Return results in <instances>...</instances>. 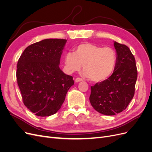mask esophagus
<instances>
[{
	"label": "esophagus",
	"mask_w": 152,
	"mask_h": 152,
	"mask_svg": "<svg viewBox=\"0 0 152 152\" xmlns=\"http://www.w3.org/2000/svg\"><path fill=\"white\" fill-rule=\"evenodd\" d=\"M75 81V82H79L82 81V79H80V78H76Z\"/></svg>",
	"instance_id": "obj_1"
}]
</instances>
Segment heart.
<instances>
[{
	"instance_id": "b5f03b06",
	"label": "heart",
	"mask_w": 152,
	"mask_h": 152,
	"mask_svg": "<svg viewBox=\"0 0 152 152\" xmlns=\"http://www.w3.org/2000/svg\"><path fill=\"white\" fill-rule=\"evenodd\" d=\"M64 59L68 72L79 71L84 65V75L99 83L112 75L117 65V54L111 48L83 43L75 48V53H66Z\"/></svg>"
}]
</instances>
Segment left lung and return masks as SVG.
Returning <instances> with one entry per match:
<instances>
[{"label": "left lung", "mask_w": 152, "mask_h": 152, "mask_svg": "<svg viewBox=\"0 0 152 152\" xmlns=\"http://www.w3.org/2000/svg\"><path fill=\"white\" fill-rule=\"evenodd\" d=\"M117 63L107 80L91 86L90 103L96 111L114 115L125 110L135 92L137 72L135 58L127 45L115 41Z\"/></svg>", "instance_id": "8db88e82"}]
</instances>
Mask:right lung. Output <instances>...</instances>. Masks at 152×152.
Instances as JSON below:
<instances>
[{"label":"right lung","mask_w":152,"mask_h":152,"mask_svg":"<svg viewBox=\"0 0 152 152\" xmlns=\"http://www.w3.org/2000/svg\"><path fill=\"white\" fill-rule=\"evenodd\" d=\"M66 40L44 39L30 45L17 64L16 78L23 102L39 117H48L60 109L73 77L59 67Z\"/></svg>","instance_id":"right-lung-1"}]
</instances>
